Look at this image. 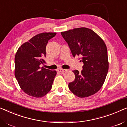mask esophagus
<instances>
[{
    "label": "esophagus",
    "instance_id": "1",
    "mask_svg": "<svg viewBox=\"0 0 127 127\" xmlns=\"http://www.w3.org/2000/svg\"><path fill=\"white\" fill-rule=\"evenodd\" d=\"M68 71L67 69H59L58 70V72H59L60 73H64L65 72H67Z\"/></svg>",
    "mask_w": 127,
    "mask_h": 127
}]
</instances>
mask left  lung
<instances>
[{
    "instance_id": "left-lung-1",
    "label": "left lung",
    "mask_w": 127,
    "mask_h": 127,
    "mask_svg": "<svg viewBox=\"0 0 127 127\" xmlns=\"http://www.w3.org/2000/svg\"><path fill=\"white\" fill-rule=\"evenodd\" d=\"M73 57L79 56L83 63L80 73L73 72L75 79L68 84L69 90L79 97L99 91L108 71L107 49L104 41L92 30L82 27L61 32Z\"/></svg>"
}]
</instances>
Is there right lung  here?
I'll list each match as a JSON object with an SVG mask.
<instances>
[{
  "mask_svg": "<svg viewBox=\"0 0 127 127\" xmlns=\"http://www.w3.org/2000/svg\"><path fill=\"white\" fill-rule=\"evenodd\" d=\"M55 32L39 33L24 43L15 57V76L22 90L28 95L41 97L51 90L56 71L40 65L46 63L45 48Z\"/></svg>",
  "mask_w": 127,
  "mask_h": 127,
  "instance_id": "right-lung-1",
  "label": "right lung"
}]
</instances>
